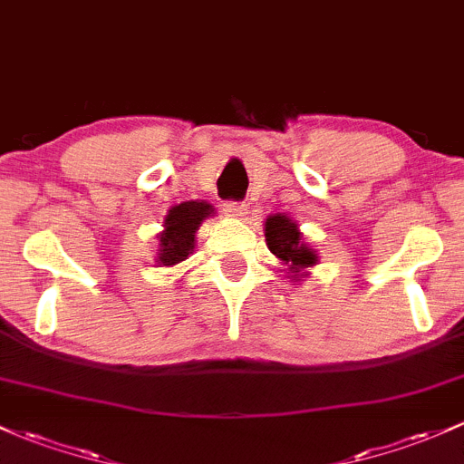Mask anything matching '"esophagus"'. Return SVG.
<instances>
[{
    "label": "esophagus",
    "mask_w": 464,
    "mask_h": 464,
    "mask_svg": "<svg viewBox=\"0 0 464 464\" xmlns=\"http://www.w3.org/2000/svg\"><path fill=\"white\" fill-rule=\"evenodd\" d=\"M223 210H226L234 218H243L247 214V206L243 201H227V203H223Z\"/></svg>",
    "instance_id": "34e87169"
}]
</instances>
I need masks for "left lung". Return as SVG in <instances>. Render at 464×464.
I'll return each instance as SVG.
<instances>
[{"label":"left lung","instance_id":"1","mask_svg":"<svg viewBox=\"0 0 464 464\" xmlns=\"http://www.w3.org/2000/svg\"><path fill=\"white\" fill-rule=\"evenodd\" d=\"M266 241L274 256L290 263L292 272H301L303 267H310L316 263V254L303 246L301 232H298L296 223H292L287 217L274 214V217L267 218ZM294 276H296V274H294Z\"/></svg>","mask_w":464,"mask_h":464}]
</instances>
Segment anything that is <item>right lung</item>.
<instances>
[{"label":"right lung","instance_id":"1","mask_svg":"<svg viewBox=\"0 0 464 464\" xmlns=\"http://www.w3.org/2000/svg\"><path fill=\"white\" fill-rule=\"evenodd\" d=\"M214 208L210 203L186 201L181 206L172 208L166 217V230L159 237V258L161 266H177L188 254L194 250V234L203 218L210 217Z\"/></svg>","mask_w":464,"mask_h":464}]
</instances>
